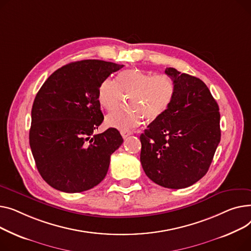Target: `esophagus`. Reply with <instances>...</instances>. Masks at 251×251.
I'll return each instance as SVG.
<instances>
[{"mask_svg": "<svg viewBox=\"0 0 251 251\" xmlns=\"http://www.w3.org/2000/svg\"><path fill=\"white\" fill-rule=\"evenodd\" d=\"M132 134V131L131 130H129V129H122L121 130V135L123 136V138L124 139H126V138H127L128 136H130Z\"/></svg>", "mask_w": 251, "mask_h": 251, "instance_id": "obj_1", "label": "esophagus"}]
</instances>
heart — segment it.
I'll return each mask as SVG.
<instances>
[{
    "label": "heart",
    "instance_id": "heart-1",
    "mask_svg": "<svg viewBox=\"0 0 251 251\" xmlns=\"http://www.w3.org/2000/svg\"><path fill=\"white\" fill-rule=\"evenodd\" d=\"M174 82L164 74L151 75L138 69L123 72L117 82L111 78L103 81L98 89V101L106 110H113L127 99V107L106 116V125L128 129L142 124L144 116L153 121L168 107L174 94Z\"/></svg>",
    "mask_w": 251,
    "mask_h": 251
}]
</instances>
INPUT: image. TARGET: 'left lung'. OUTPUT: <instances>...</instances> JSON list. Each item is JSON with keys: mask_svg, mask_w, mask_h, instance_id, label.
I'll list each match as a JSON object with an SVG mask.
<instances>
[{"mask_svg": "<svg viewBox=\"0 0 251 251\" xmlns=\"http://www.w3.org/2000/svg\"><path fill=\"white\" fill-rule=\"evenodd\" d=\"M174 94L166 110L141 135V163L167 188H185L208 172L221 140L219 106L201 79L166 68Z\"/></svg>", "mask_w": 251, "mask_h": 251, "instance_id": "obj_1", "label": "left lung"}]
</instances>
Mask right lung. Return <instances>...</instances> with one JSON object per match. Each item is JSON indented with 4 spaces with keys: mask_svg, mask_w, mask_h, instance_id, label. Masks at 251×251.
Segmentation results:
<instances>
[{
    "mask_svg": "<svg viewBox=\"0 0 251 251\" xmlns=\"http://www.w3.org/2000/svg\"><path fill=\"white\" fill-rule=\"evenodd\" d=\"M123 67L99 60L74 62L41 86L32 105L29 144L39 174L51 187L81 193L104 179L110 156L124 140L113 127L94 134L104 120L98 89Z\"/></svg>",
    "mask_w": 251,
    "mask_h": 251,
    "instance_id": "right-lung-1",
    "label": "right lung"
}]
</instances>
